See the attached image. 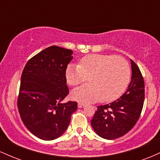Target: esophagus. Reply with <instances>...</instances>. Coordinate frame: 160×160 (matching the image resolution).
Segmentation results:
<instances>
[{"label": "esophagus", "instance_id": "esophagus-1", "mask_svg": "<svg viewBox=\"0 0 160 160\" xmlns=\"http://www.w3.org/2000/svg\"><path fill=\"white\" fill-rule=\"evenodd\" d=\"M86 106L85 104H82V103H78V108H84Z\"/></svg>", "mask_w": 160, "mask_h": 160}]
</instances>
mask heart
I'll use <instances>...</instances> for the list:
<instances>
[{"label":"heart","instance_id":"b5f03b06","mask_svg":"<svg viewBox=\"0 0 160 160\" xmlns=\"http://www.w3.org/2000/svg\"><path fill=\"white\" fill-rule=\"evenodd\" d=\"M130 76L128 62L110 54L86 55L79 60L78 65L69 64L65 69V78L70 86H78L88 78L89 83L71 92V98L82 103L101 98L107 102L116 100L127 88Z\"/></svg>","mask_w":160,"mask_h":160}]
</instances>
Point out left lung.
<instances>
[{
	"instance_id": "obj_1",
	"label": "left lung",
	"mask_w": 160,
	"mask_h": 160,
	"mask_svg": "<svg viewBox=\"0 0 160 160\" xmlns=\"http://www.w3.org/2000/svg\"><path fill=\"white\" fill-rule=\"evenodd\" d=\"M132 80L120 98L97 107L91 125L100 137L113 140L123 136L140 117L144 101V81L138 66L131 59Z\"/></svg>"
}]
</instances>
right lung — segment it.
Instances as JSON below:
<instances>
[{
  "label": "right lung",
  "mask_w": 160,
  "mask_h": 160,
  "mask_svg": "<svg viewBox=\"0 0 160 160\" xmlns=\"http://www.w3.org/2000/svg\"><path fill=\"white\" fill-rule=\"evenodd\" d=\"M72 53L51 46L31 58L23 69L18 110L25 127L42 140L61 136L78 108L76 102L61 103L69 93L65 69Z\"/></svg>",
  "instance_id": "obj_1"
}]
</instances>
